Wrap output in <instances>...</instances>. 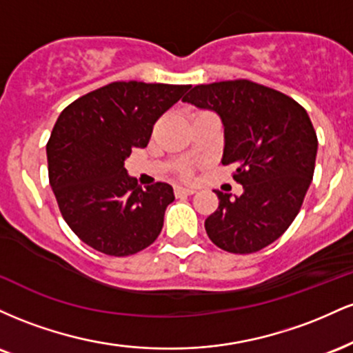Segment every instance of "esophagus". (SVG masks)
<instances>
[{"instance_id": "esophagus-1", "label": "esophagus", "mask_w": 353, "mask_h": 353, "mask_svg": "<svg viewBox=\"0 0 353 353\" xmlns=\"http://www.w3.org/2000/svg\"><path fill=\"white\" fill-rule=\"evenodd\" d=\"M174 192H176L177 197H181V196H192V194H196V189L182 188V185H177V188L174 189Z\"/></svg>"}]
</instances>
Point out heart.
Listing matches in <instances>:
<instances>
[{"label":"heart","instance_id":"b5f03b06","mask_svg":"<svg viewBox=\"0 0 353 353\" xmlns=\"http://www.w3.org/2000/svg\"><path fill=\"white\" fill-rule=\"evenodd\" d=\"M182 176L189 177V169H184V171H182Z\"/></svg>","mask_w":353,"mask_h":353}]
</instances>
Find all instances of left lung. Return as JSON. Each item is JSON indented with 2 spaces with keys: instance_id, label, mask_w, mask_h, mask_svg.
<instances>
[{
  "instance_id": "1",
  "label": "left lung",
  "mask_w": 353,
  "mask_h": 353,
  "mask_svg": "<svg viewBox=\"0 0 353 353\" xmlns=\"http://www.w3.org/2000/svg\"><path fill=\"white\" fill-rule=\"evenodd\" d=\"M185 103L212 109L224 124L222 164H236L241 197L216 190L219 208L205 232L222 250L252 254L289 229L302 208L317 156L307 111L277 89L249 79L194 86Z\"/></svg>"
}]
</instances>
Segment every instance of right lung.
Instances as JSON below:
<instances>
[{"instance_id":"add662e5","label":"right lung","mask_w":353,"mask_h":353,"mask_svg":"<svg viewBox=\"0 0 353 353\" xmlns=\"http://www.w3.org/2000/svg\"><path fill=\"white\" fill-rule=\"evenodd\" d=\"M189 88L116 81L63 109L46 144L48 174L61 216L84 244L125 257L159 236L172 185L143 189L124 159L148 145L156 121Z\"/></svg>"}]
</instances>
